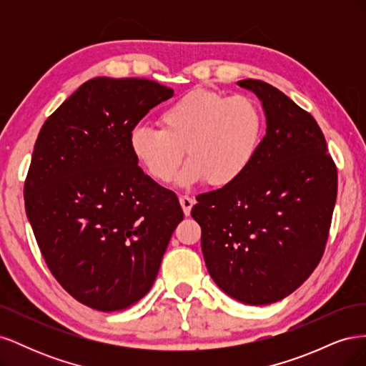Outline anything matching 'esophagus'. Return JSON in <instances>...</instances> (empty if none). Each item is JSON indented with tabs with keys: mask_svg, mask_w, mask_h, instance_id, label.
Returning <instances> with one entry per match:
<instances>
[{
	"mask_svg": "<svg viewBox=\"0 0 366 366\" xmlns=\"http://www.w3.org/2000/svg\"><path fill=\"white\" fill-rule=\"evenodd\" d=\"M180 204L183 207V212L184 215H191V210H192V206L195 204V200L194 197H189V195H180Z\"/></svg>",
	"mask_w": 366,
	"mask_h": 366,
	"instance_id": "esophagus-1",
	"label": "esophagus"
}]
</instances>
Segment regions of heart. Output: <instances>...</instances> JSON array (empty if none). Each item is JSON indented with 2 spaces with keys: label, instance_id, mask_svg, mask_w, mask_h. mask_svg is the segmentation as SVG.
Segmentation results:
<instances>
[{
  "label": "heart",
  "instance_id": "b5f03b06",
  "mask_svg": "<svg viewBox=\"0 0 366 366\" xmlns=\"http://www.w3.org/2000/svg\"><path fill=\"white\" fill-rule=\"evenodd\" d=\"M160 124L132 129L131 152L162 183L177 174L187 152L191 160L179 177L183 186L237 183L257 157L264 131L262 113L252 97L215 90L183 94L163 109Z\"/></svg>",
  "mask_w": 366,
  "mask_h": 366
}]
</instances>
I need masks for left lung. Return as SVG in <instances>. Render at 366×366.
<instances>
[{"mask_svg": "<svg viewBox=\"0 0 366 366\" xmlns=\"http://www.w3.org/2000/svg\"><path fill=\"white\" fill-rule=\"evenodd\" d=\"M238 85L259 97L267 132L249 171L198 195L191 215L215 284L242 304L265 305L293 293L322 258L337 169L312 114L267 82Z\"/></svg>", "mask_w": 366, "mask_h": 366, "instance_id": "left-lung-1", "label": "left lung"}]
</instances>
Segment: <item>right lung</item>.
Wrapping results in <instances>:
<instances>
[{"label":"right lung","instance_id":"obj_1","mask_svg":"<svg viewBox=\"0 0 366 366\" xmlns=\"http://www.w3.org/2000/svg\"><path fill=\"white\" fill-rule=\"evenodd\" d=\"M174 96L149 79L94 77L42 125L24 183L26 214L56 281L76 301L119 312L152 287L179 198L137 166L129 134Z\"/></svg>","mask_w":366,"mask_h":366}]
</instances>
